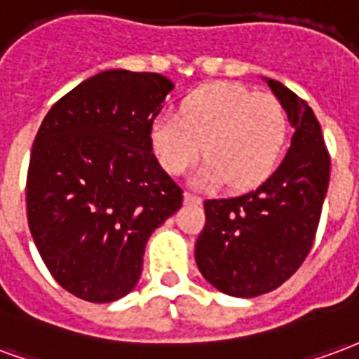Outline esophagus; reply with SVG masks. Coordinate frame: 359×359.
<instances>
[{
    "label": "esophagus",
    "instance_id": "34e87169",
    "mask_svg": "<svg viewBox=\"0 0 359 359\" xmlns=\"http://www.w3.org/2000/svg\"><path fill=\"white\" fill-rule=\"evenodd\" d=\"M183 201H185L187 205H201V203H203V198L197 197V195H191V193H185V195H183Z\"/></svg>",
    "mask_w": 359,
    "mask_h": 359
}]
</instances>
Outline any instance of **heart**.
Here are the masks:
<instances>
[{"label":"heart","instance_id":"heart-1","mask_svg":"<svg viewBox=\"0 0 359 359\" xmlns=\"http://www.w3.org/2000/svg\"><path fill=\"white\" fill-rule=\"evenodd\" d=\"M289 114L271 93L235 82L201 86L183 97L180 114L162 112L149 124V143L164 172L180 176L197 161L193 185L214 189L226 182L250 189L266 182L283 158Z\"/></svg>","mask_w":359,"mask_h":359}]
</instances>
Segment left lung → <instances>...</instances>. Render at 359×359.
Instances as JSON below:
<instances>
[{"mask_svg":"<svg viewBox=\"0 0 359 359\" xmlns=\"http://www.w3.org/2000/svg\"><path fill=\"white\" fill-rule=\"evenodd\" d=\"M294 128L283 162L255 189L205 203L195 260L229 297L252 298L283 285L304 262L318 231L331 161L316 114L283 83L262 78Z\"/></svg>","mask_w":359,"mask_h":359,"instance_id":"obj_1","label":"left lung"}]
</instances>
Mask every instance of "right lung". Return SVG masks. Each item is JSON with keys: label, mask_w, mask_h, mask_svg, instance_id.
Instances as JSON below:
<instances>
[{"label": "right lung", "mask_w": 359, "mask_h": 359, "mask_svg": "<svg viewBox=\"0 0 359 359\" xmlns=\"http://www.w3.org/2000/svg\"><path fill=\"white\" fill-rule=\"evenodd\" d=\"M172 90L156 72L104 70L57 101L34 140L28 227L55 281L82 300L126 297L151 233L182 208L149 143Z\"/></svg>", "instance_id": "right-lung-1"}]
</instances>
